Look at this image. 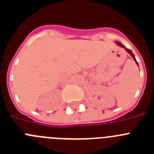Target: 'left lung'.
I'll return each instance as SVG.
<instances>
[{
	"label": "left lung",
	"mask_w": 154,
	"mask_h": 154,
	"mask_svg": "<svg viewBox=\"0 0 154 154\" xmlns=\"http://www.w3.org/2000/svg\"><path fill=\"white\" fill-rule=\"evenodd\" d=\"M117 44H118V45H119V46H121V47H123V48H125V46H124V45H123V44H121L120 42H117ZM125 49H126V51H127V52H128V53H130V55H131V56H132V57H133V59H134V60H135V62H137V65H138V62H137V60H136V58H135V56H134V55H133V52H132V51H131V50H130V49H128V48H125Z\"/></svg>",
	"instance_id": "8db88e82"
}]
</instances>
